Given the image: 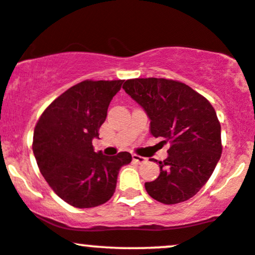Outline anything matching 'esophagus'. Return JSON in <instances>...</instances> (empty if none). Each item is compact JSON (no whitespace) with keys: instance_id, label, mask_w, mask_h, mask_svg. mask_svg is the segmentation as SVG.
I'll use <instances>...</instances> for the list:
<instances>
[{"instance_id":"1","label":"esophagus","mask_w":255,"mask_h":255,"mask_svg":"<svg viewBox=\"0 0 255 255\" xmlns=\"http://www.w3.org/2000/svg\"><path fill=\"white\" fill-rule=\"evenodd\" d=\"M132 158H133V161L136 162V163H145V162H146V158L142 157V156L136 155V153H133Z\"/></svg>"}]
</instances>
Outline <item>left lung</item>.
<instances>
[{
    "instance_id": "1",
    "label": "left lung",
    "mask_w": 255,
    "mask_h": 255,
    "mask_svg": "<svg viewBox=\"0 0 255 255\" xmlns=\"http://www.w3.org/2000/svg\"><path fill=\"white\" fill-rule=\"evenodd\" d=\"M123 89L146 111L155 138L169 141L168 157L159 161V175L145 189L164 205L195 196L222 156V129L214 108L185 83L167 78H133Z\"/></svg>"
}]
</instances>
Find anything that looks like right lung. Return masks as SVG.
<instances>
[{"instance_id":"add662e5","label":"right lung","mask_w":255,"mask_h":255,"mask_svg":"<svg viewBox=\"0 0 255 255\" xmlns=\"http://www.w3.org/2000/svg\"><path fill=\"white\" fill-rule=\"evenodd\" d=\"M122 80H86L48 105L36 123L32 151L41 174L61 200L76 208L104 205L113 197L119 170L129 152L105 156L92 140L108 115Z\"/></svg>"}]
</instances>
